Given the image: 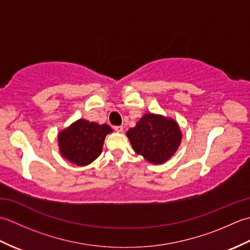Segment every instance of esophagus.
Wrapping results in <instances>:
<instances>
[{
	"label": "esophagus",
	"instance_id": "obj_1",
	"mask_svg": "<svg viewBox=\"0 0 250 250\" xmlns=\"http://www.w3.org/2000/svg\"><path fill=\"white\" fill-rule=\"evenodd\" d=\"M114 130L116 132H118V133H120V132L124 131V126H122V125H115L114 126Z\"/></svg>",
	"mask_w": 250,
	"mask_h": 250
}]
</instances>
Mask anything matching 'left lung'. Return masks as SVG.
Segmentation results:
<instances>
[{"mask_svg":"<svg viewBox=\"0 0 250 250\" xmlns=\"http://www.w3.org/2000/svg\"><path fill=\"white\" fill-rule=\"evenodd\" d=\"M126 136L136 153L148 162L161 164L171 158L182 143V132L176 121L156 114H145Z\"/></svg>","mask_w":250,"mask_h":250,"instance_id":"left-lung-1","label":"left lung"}]
</instances>
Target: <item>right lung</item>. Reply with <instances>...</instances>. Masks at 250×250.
I'll list each match as a JSON object with an SVG mask.
<instances>
[{"label": "right lung", "mask_w": 250, "mask_h": 250, "mask_svg": "<svg viewBox=\"0 0 250 250\" xmlns=\"http://www.w3.org/2000/svg\"><path fill=\"white\" fill-rule=\"evenodd\" d=\"M111 132L108 125L79 119L58 134L60 153L78 167L88 166L101 155L105 137Z\"/></svg>", "instance_id": "obj_1"}]
</instances>
